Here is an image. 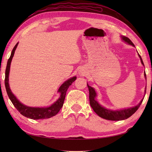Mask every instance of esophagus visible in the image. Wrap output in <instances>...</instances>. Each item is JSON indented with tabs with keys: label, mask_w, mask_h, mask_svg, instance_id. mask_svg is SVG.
Here are the masks:
<instances>
[{
	"label": "esophagus",
	"mask_w": 152,
	"mask_h": 152,
	"mask_svg": "<svg viewBox=\"0 0 152 152\" xmlns=\"http://www.w3.org/2000/svg\"><path fill=\"white\" fill-rule=\"evenodd\" d=\"M78 74H80V75H83V74H84L85 73H84V71H83V70H80L78 71Z\"/></svg>",
	"instance_id": "1"
}]
</instances>
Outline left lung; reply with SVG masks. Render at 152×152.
<instances>
[{
    "mask_svg": "<svg viewBox=\"0 0 152 152\" xmlns=\"http://www.w3.org/2000/svg\"><path fill=\"white\" fill-rule=\"evenodd\" d=\"M121 38L123 41L135 47L134 44L132 42L131 40L129 38L124 36H121ZM138 57H140L141 63L144 66L143 61L142 59L141 56H140L139 53H138ZM144 77H145V79L146 80V74L145 72H144ZM87 86L88 87L89 92L90 105H91L93 110H94V112L96 114H97L99 116H100V117L103 119H108V120L119 121V120H124V119L129 118L130 116L133 115L134 113L138 109V108L140 107V106L142 104V102L143 99H144V98L142 99L140 102L138 103L137 106H133V107H131V108H124V109H120V110H114L108 109L104 107V106H102L101 104H100L99 102L96 100V96H97V95H96V92L95 91V89L90 86H89L88 83H87ZM146 88H145V94H146Z\"/></svg>",
    "mask_w": 152,
    "mask_h": 152,
    "instance_id": "1",
    "label": "left lung"
}]
</instances>
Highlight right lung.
<instances>
[{
  "instance_id": "obj_1",
  "label": "right lung",
  "mask_w": 152,
  "mask_h": 152,
  "mask_svg": "<svg viewBox=\"0 0 152 152\" xmlns=\"http://www.w3.org/2000/svg\"><path fill=\"white\" fill-rule=\"evenodd\" d=\"M18 42L15 44L14 48H13L12 51L11 56L8 60L7 66L5 71V87L6 89V92L9 96L10 99L12 101V104L15 107V108L20 112L23 115L28 118L33 119H47L50 118L53 116L56 115L58 112H59L61 108L63 107L64 99H65L66 93L69 86L72 84L76 80V76H73L72 78L68 79L66 81L64 82L61 85L59 89L58 93H60V96L57 101L53 102L52 104L47 107H31L23 104L19 100L16 98V96L13 94L9 86V74L10 69V64L12 60V58L14 57L15 51L18 47Z\"/></svg>"
}]
</instances>
